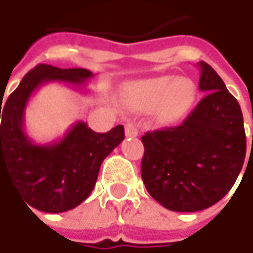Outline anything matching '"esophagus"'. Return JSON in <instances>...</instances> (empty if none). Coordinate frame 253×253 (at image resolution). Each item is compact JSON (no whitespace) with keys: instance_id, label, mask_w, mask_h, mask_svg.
Here are the masks:
<instances>
[{"instance_id":"1","label":"esophagus","mask_w":253,"mask_h":253,"mask_svg":"<svg viewBox=\"0 0 253 253\" xmlns=\"http://www.w3.org/2000/svg\"><path fill=\"white\" fill-rule=\"evenodd\" d=\"M138 132H139V128H138V125H136L135 122L129 121V122L125 124V135L136 136L138 135Z\"/></svg>"}]
</instances>
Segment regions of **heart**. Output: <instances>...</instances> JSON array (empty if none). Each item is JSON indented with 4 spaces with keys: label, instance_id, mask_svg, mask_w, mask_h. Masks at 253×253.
<instances>
[{
    "label": "heart",
    "instance_id": "b5f03b06",
    "mask_svg": "<svg viewBox=\"0 0 253 253\" xmlns=\"http://www.w3.org/2000/svg\"><path fill=\"white\" fill-rule=\"evenodd\" d=\"M131 93L147 106L163 105V117L167 121H175L189 112L196 96V86L189 79L164 76L135 83Z\"/></svg>",
    "mask_w": 253,
    "mask_h": 253
}]
</instances>
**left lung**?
Listing matches in <instances>:
<instances>
[{
	"instance_id": "left-lung-1",
	"label": "left lung",
	"mask_w": 253,
	"mask_h": 253,
	"mask_svg": "<svg viewBox=\"0 0 253 253\" xmlns=\"http://www.w3.org/2000/svg\"><path fill=\"white\" fill-rule=\"evenodd\" d=\"M199 89L205 98L184 122L142 136L141 177L147 191L172 211H199L233 187L246 154L241 106L225 82L200 62Z\"/></svg>"
}]
</instances>
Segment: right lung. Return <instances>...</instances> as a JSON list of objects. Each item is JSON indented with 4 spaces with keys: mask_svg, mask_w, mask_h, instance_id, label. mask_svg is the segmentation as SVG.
Segmentation results:
<instances>
[{
    "mask_svg": "<svg viewBox=\"0 0 253 253\" xmlns=\"http://www.w3.org/2000/svg\"><path fill=\"white\" fill-rule=\"evenodd\" d=\"M92 76L86 69L37 64L2 108L1 102L0 171H8L15 189L31 208L62 213L79 206L95 187L102 161L125 138L122 125L99 134L82 121L73 124L63 138L48 144H37L26 134V106L40 86L60 82L84 89Z\"/></svg>",
    "mask_w": 253,
    "mask_h": 253,
    "instance_id": "right-lung-1",
    "label": "right lung"
}]
</instances>
